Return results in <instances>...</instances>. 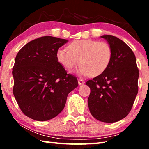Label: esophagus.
Listing matches in <instances>:
<instances>
[{
  "instance_id": "1",
  "label": "esophagus",
  "mask_w": 149,
  "mask_h": 149,
  "mask_svg": "<svg viewBox=\"0 0 149 149\" xmlns=\"http://www.w3.org/2000/svg\"><path fill=\"white\" fill-rule=\"evenodd\" d=\"M78 84H79V85H81L83 84H85V81L83 79H78Z\"/></svg>"
}]
</instances>
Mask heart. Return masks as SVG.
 I'll return each instance as SVG.
<instances>
[{
	"label": "heart",
	"mask_w": 149,
	"mask_h": 149,
	"mask_svg": "<svg viewBox=\"0 0 149 149\" xmlns=\"http://www.w3.org/2000/svg\"><path fill=\"white\" fill-rule=\"evenodd\" d=\"M66 49L56 51V59L65 69L71 70L75 65L81 64L77 73L81 75L97 76L108 68L112 57L110 45L105 42L91 39L75 40Z\"/></svg>",
	"instance_id": "b5f03b06"
}]
</instances>
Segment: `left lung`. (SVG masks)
<instances>
[{
	"instance_id": "obj_1",
	"label": "left lung",
	"mask_w": 149,
	"mask_h": 149,
	"mask_svg": "<svg viewBox=\"0 0 149 149\" xmlns=\"http://www.w3.org/2000/svg\"><path fill=\"white\" fill-rule=\"evenodd\" d=\"M112 49L110 64L105 71L86 84L91 114L96 119L113 123L127 116L138 93L139 70L136 58L127 44L110 35L100 36Z\"/></svg>"
}]
</instances>
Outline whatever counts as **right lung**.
<instances>
[{
    "mask_svg": "<svg viewBox=\"0 0 149 149\" xmlns=\"http://www.w3.org/2000/svg\"><path fill=\"white\" fill-rule=\"evenodd\" d=\"M68 41L51 36L29 42L17 54L13 67V93L27 117L47 121L58 115L68 95L78 86L77 78L67 74L56 54Z\"/></svg>",
    "mask_w": 149,
    "mask_h": 149,
    "instance_id": "add662e5",
    "label": "right lung"
}]
</instances>
